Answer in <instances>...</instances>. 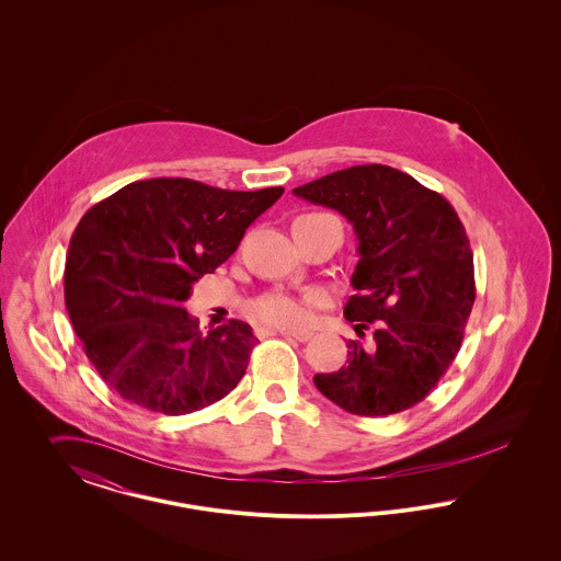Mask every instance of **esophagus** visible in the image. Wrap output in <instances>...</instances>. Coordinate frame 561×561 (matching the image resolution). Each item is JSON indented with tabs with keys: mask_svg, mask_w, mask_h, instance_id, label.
Here are the masks:
<instances>
[{
	"mask_svg": "<svg viewBox=\"0 0 561 561\" xmlns=\"http://www.w3.org/2000/svg\"><path fill=\"white\" fill-rule=\"evenodd\" d=\"M279 334L286 336V339H294L298 343H307V341L313 339L311 330H279Z\"/></svg>",
	"mask_w": 561,
	"mask_h": 561,
	"instance_id": "obj_1",
	"label": "esophagus"
}]
</instances>
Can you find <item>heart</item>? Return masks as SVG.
<instances>
[{"label":"heart","mask_w":561,"mask_h":561,"mask_svg":"<svg viewBox=\"0 0 561 561\" xmlns=\"http://www.w3.org/2000/svg\"><path fill=\"white\" fill-rule=\"evenodd\" d=\"M313 298H300L288 293H267L250 305L252 316L275 328H298L307 321Z\"/></svg>","instance_id":"b5f03b06"}]
</instances>
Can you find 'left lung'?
<instances>
[{"instance_id":"obj_1","label":"left lung","mask_w":561,"mask_h":561,"mask_svg":"<svg viewBox=\"0 0 561 561\" xmlns=\"http://www.w3.org/2000/svg\"><path fill=\"white\" fill-rule=\"evenodd\" d=\"M294 195L343 214L359 240L345 318L362 341H348L347 366L316 374V387L357 416L416 405L450 368L476 302L473 252L453 204L382 163L332 172Z\"/></svg>"}]
</instances>
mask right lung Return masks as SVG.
Wrapping results in <instances>:
<instances>
[{
	"instance_id": "1",
	"label": "right lung",
	"mask_w": 561,
	"mask_h": 561,
	"mask_svg": "<svg viewBox=\"0 0 561 561\" xmlns=\"http://www.w3.org/2000/svg\"><path fill=\"white\" fill-rule=\"evenodd\" d=\"M282 193L149 179L81 216L67 252L65 302L88 359L117 396L181 416L238 387L259 343L252 328L229 320L202 334L183 302Z\"/></svg>"
}]
</instances>
